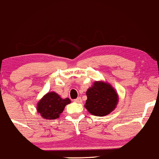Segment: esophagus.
Segmentation results:
<instances>
[{
  "label": "esophagus",
  "instance_id": "34e87169",
  "mask_svg": "<svg viewBox=\"0 0 159 159\" xmlns=\"http://www.w3.org/2000/svg\"><path fill=\"white\" fill-rule=\"evenodd\" d=\"M74 101L75 102H77V103H81L82 102V99H81V97H78L77 98H76V99H75Z\"/></svg>",
  "mask_w": 159,
  "mask_h": 159
}]
</instances>
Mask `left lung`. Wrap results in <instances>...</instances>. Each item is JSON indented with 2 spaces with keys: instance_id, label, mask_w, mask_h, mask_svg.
<instances>
[{
  "instance_id": "1",
  "label": "left lung",
  "mask_w": 159,
  "mask_h": 159,
  "mask_svg": "<svg viewBox=\"0 0 159 159\" xmlns=\"http://www.w3.org/2000/svg\"><path fill=\"white\" fill-rule=\"evenodd\" d=\"M85 108L92 115L107 116L116 108L119 96L114 87L106 81H96L86 92Z\"/></svg>"
}]
</instances>
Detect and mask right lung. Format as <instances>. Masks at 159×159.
I'll list each match as a JSON object with an SVG mask.
<instances>
[{
	"mask_svg": "<svg viewBox=\"0 0 159 159\" xmlns=\"http://www.w3.org/2000/svg\"><path fill=\"white\" fill-rule=\"evenodd\" d=\"M70 102L69 98H61L59 94L52 91L44 95L38 102L36 111L43 119L55 120L63 113L66 105Z\"/></svg>",
	"mask_w": 159,
	"mask_h": 159,
	"instance_id": "1",
	"label": "right lung"
}]
</instances>
